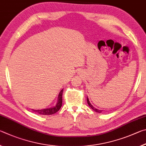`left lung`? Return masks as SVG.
<instances>
[{"instance_id":"obj_1","label":"left lung","mask_w":146,"mask_h":146,"mask_svg":"<svg viewBox=\"0 0 146 146\" xmlns=\"http://www.w3.org/2000/svg\"><path fill=\"white\" fill-rule=\"evenodd\" d=\"M86 99H87V103H88V106L90 107V108L93 110H94L95 111H96V112H98V113H101L102 111H103V110H98V109H97V108H94V107L91 104V103H90V101H89V99H88V97L87 98H86Z\"/></svg>"}]
</instances>
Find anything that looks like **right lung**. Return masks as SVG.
Returning <instances> with one entry per match:
<instances>
[{
  "label": "right lung",
  "mask_w": 146,
  "mask_h": 146,
  "mask_svg": "<svg viewBox=\"0 0 146 146\" xmlns=\"http://www.w3.org/2000/svg\"><path fill=\"white\" fill-rule=\"evenodd\" d=\"M63 89L60 91V94L58 95V102L57 104H56L55 106L52 107V108H45L42 110H32L35 113H37L40 115H52L56 113V112L60 110L61 106H62V94H63Z\"/></svg>",
  "instance_id": "right-lung-1"
}]
</instances>
